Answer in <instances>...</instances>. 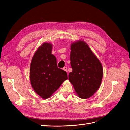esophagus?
Masks as SVG:
<instances>
[{
    "instance_id": "1",
    "label": "esophagus",
    "mask_w": 130,
    "mask_h": 130,
    "mask_svg": "<svg viewBox=\"0 0 130 130\" xmlns=\"http://www.w3.org/2000/svg\"><path fill=\"white\" fill-rule=\"evenodd\" d=\"M63 70H64V71H66L67 73V72H68V70H67V67H64V68H63Z\"/></svg>"
}]
</instances>
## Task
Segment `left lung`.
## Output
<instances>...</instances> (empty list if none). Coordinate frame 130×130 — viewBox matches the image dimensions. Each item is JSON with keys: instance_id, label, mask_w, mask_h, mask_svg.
Wrapping results in <instances>:
<instances>
[{"instance_id": "obj_1", "label": "left lung", "mask_w": 130, "mask_h": 130, "mask_svg": "<svg viewBox=\"0 0 130 130\" xmlns=\"http://www.w3.org/2000/svg\"><path fill=\"white\" fill-rule=\"evenodd\" d=\"M70 54L73 71L68 79L78 96L86 99L92 96L100 88L103 74L99 60L83 41L71 44Z\"/></svg>"}]
</instances>
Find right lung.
Wrapping results in <instances>:
<instances>
[{
    "label": "right lung",
    "instance_id": "add662e5",
    "mask_svg": "<svg viewBox=\"0 0 130 130\" xmlns=\"http://www.w3.org/2000/svg\"><path fill=\"white\" fill-rule=\"evenodd\" d=\"M52 44L44 43L35 52L30 67V80L35 92L44 99L51 96L68 79L65 71L59 68L52 54Z\"/></svg>",
    "mask_w": 130,
    "mask_h": 130
}]
</instances>
